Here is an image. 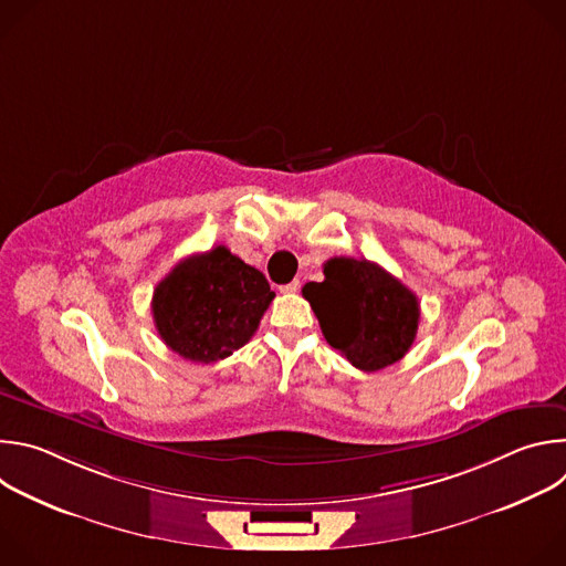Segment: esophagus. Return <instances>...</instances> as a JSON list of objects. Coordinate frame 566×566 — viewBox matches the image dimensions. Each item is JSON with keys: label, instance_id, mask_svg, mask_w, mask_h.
Returning a JSON list of instances; mask_svg holds the SVG:
<instances>
[{"label": "esophagus", "instance_id": "34e87169", "mask_svg": "<svg viewBox=\"0 0 566 566\" xmlns=\"http://www.w3.org/2000/svg\"><path fill=\"white\" fill-rule=\"evenodd\" d=\"M280 291L282 293H297L300 291V280H293V282H289L284 286H280Z\"/></svg>", "mask_w": 566, "mask_h": 566}]
</instances>
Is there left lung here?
Segmentation results:
<instances>
[{
  "label": "left lung",
  "mask_w": 566,
  "mask_h": 566,
  "mask_svg": "<svg viewBox=\"0 0 566 566\" xmlns=\"http://www.w3.org/2000/svg\"><path fill=\"white\" fill-rule=\"evenodd\" d=\"M325 280L308 282V300L322 336L354 367L378 371L406 356L419 329V297L367 260L332 258Z\"/></svg>",
  "instance_id": "left-lung-1"
}]
</instances>
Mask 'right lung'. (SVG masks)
<instances>
[{"label":"right lung","instance_id":"right-lung-1","mask_svg":"<svg viewBox=\"0 0 566 566\" xmlns=\"http://www.w3.org/2000/svg\"><path fill=\"white\" fill-rule=\"evenodd\" d=\"M273 297L264 273L214 247L181 260L156 284L151 315L175 354L217 363L253 338Z\"/></svg>","mask_w":566,"mask_h":566}]
</instances>
